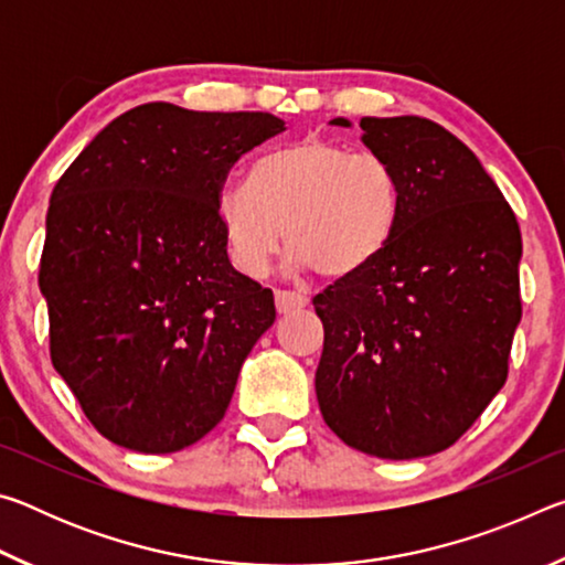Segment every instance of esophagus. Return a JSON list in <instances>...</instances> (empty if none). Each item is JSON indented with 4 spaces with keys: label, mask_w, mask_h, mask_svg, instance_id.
Instances as JSON below:
<instances>
[{
    "label": "esophagus",
    "mask_w": 565,
    "mask_h": 565,
    "mask_svg": "<svg viewBox=\"0 0 565 565\" xmlns=\"http://www.w3.org/2000/svg\"><path fill=\"white\" fill-rule=\"evenodd\" d=\"M303 306H309V299L303 294L276 291V311L279 313H291L296 309H303Z\"/></svg>",
    "instance_id": "esophagus-1"
}]
</instances>
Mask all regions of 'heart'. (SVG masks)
<instances>
[{
  "mask_svg": "<svg viewBox=\"0 0 565 565\" xmlns=\"http://www.w3.org/2000/svg\"><path fill=\"white\" fill-rule=\"evenodd\" d=\"M398 206L401 184L388 161L301 137L256 161L248 184H224L216 222L228 259L248 276L266 271L284 228L291 266L347 279L384 252Z\"/></svg>",
  "mask_w": 565,
  "mask_h": 565,
  "instance_id": "1",
  "label": "heart"
}]
</instances>
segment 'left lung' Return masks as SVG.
Returning a JSON list of instances; mask_svg holds the SVG:
<instances>
[{
	"label": "left lung",
	"instance_id": "obj_1",
	"mask_svg": "<svg viewBox=\"0 0 565 565\" xmlns=\"http://www.w3.org/2000/svg\"><path fill=\"white\" fill-rule=\"evenodd\" d=\"M359 127L396 171L401 206L384 252L313 299L323 323L317 398L343 444L406 461L456 444L505 384L521 321V228L441 124L363 117Z\"/></svg>",
	"mask_w": 565,
	"mask_h": 565
}]
</instances>
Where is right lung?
Returning a JSON list of instances; mask_svg holds the SVG:
<instances>
[{"mask_svg": "<svg viewBox=\"0 0 565 565\" xmlns=\"http://www.w3.org/2000/svg\"><path fill=\"white\" fill-rule=\"evenodd\" d=\"M284 129L266 111L141 104L56 181L40 264L52 363L111 444L174 454L224 418L276 309L228 262L216 196Z\"/></svg>", "mask_w": 565, "mask_h": 565, "instance_id": "obj_1", "label": "right lung"}]
</instances>
